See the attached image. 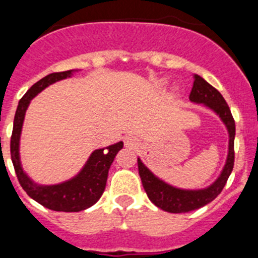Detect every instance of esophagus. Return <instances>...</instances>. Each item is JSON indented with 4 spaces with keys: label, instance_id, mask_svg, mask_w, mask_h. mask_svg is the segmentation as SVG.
<instances>
[{
    "label": "esophagus",
    "instance_id": "34e87169",
    "mask_svg": "<svg viewBox=\"0 0 258 258\" xmlns=\"http://www.w3.org/2000/svg\"><path fill=\"white\" fill-rule=\"evenodd\" d=\"M125 145L126 146H136L137 145V141L134 137H126L125 138Z\"/></svg>",
    "mask_w": 258,
    "mask_h": 258
}]
</instances>
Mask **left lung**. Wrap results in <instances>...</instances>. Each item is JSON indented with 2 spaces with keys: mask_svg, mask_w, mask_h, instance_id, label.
Listing matches in <instances>:
<instances>
[{
  "mask_svg": "<svg viewBox=\"0 0 258 258\" xmlns=\"http://www.w3.org/2000/svg\"><path fill=\"white\" fill-rule=\"evenodd\" d=\"M194 77L195 80H194V85L190 93V101L194 103H203L204 106L213 109L214 112L220 116L223 124L226 125L227 132H229V155H227L226 164L223 166L220 177L209 187L203 188V190H181V188L173 187L157 178L156 175L150 172L147 166H145V164L138 159L140 177L147 197L155 206L169 213H186V212L195 211V209L207 206L208 203L220 195L234 168L235 121L231 115V111L217 89H214L199 75H195Z\"/></svg>",
  "mask_w": 258,
  "mask_h": 258,
  "instance_id": "obj_1",
  "label": "left lung"
}]
</instances>
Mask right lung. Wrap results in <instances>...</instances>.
<instances>
[{"instance_id": "right-lung-1", "label": "right lung", "mask_w": 258, "mask_h": 258, "mask_svg": "<svg viewBox=\"0 0 258 258\" xmlns=\"http://www.w3.org/2000/svg\"><path fill=\"white\" fill-rule=\"evenodd\" d=\"M74 71L75 70H70L64 72L50 74L31 86V89L23 95L18 104L10 141L11 160H13L14 169L23 190L28 194V197L40 203L41 206L56 212H80L94 206L106 188L109 166L112 164L116 154L122 149V142H118L108 146L106 150H95L86 161L83 170L76 177L59 184H51V186L36 184L23 172L19 157V140L24 115H26L29 102L46 86L56 83L59 80L71 77Z\"/></svg>"}]
</instances>
